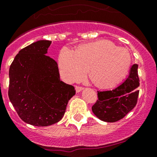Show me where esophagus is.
<instances>
[{"label":"esophagus","instance_id":"1","mask_svg":"<svg viewBox=\"0 0 157 157\" xmlns=\"http://www.w3.org/2000/svg\"><path fill=\"white\" fill-rule=\"evenodd\" d=\"M83 89H84V87H80V86H76V87H75V90H76V92H78V93L82 91Z\"/></svg>","mask_w":157,"mask_h":157}]
</instances>
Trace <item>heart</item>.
I'll return each instance as SVG.
<instances>
[{"mask_svg":"<svg viewBox=\"0 0 157 157\" xmlns=\"http://www.w3.org/2000/svg\"><path fill=\"white\" fill-rule=\"evenodd\" d=\"M131 63L129 52L108 40L81 45L77 50L65 46L58 56L61 76L68 82L82 78L90 68L91 78L103 87L114 86L127 73Z\"/></svg>","mask_w":157,"mask_h":157,"instance_id":"b5f03b06","label":"heart"}]
</instances>
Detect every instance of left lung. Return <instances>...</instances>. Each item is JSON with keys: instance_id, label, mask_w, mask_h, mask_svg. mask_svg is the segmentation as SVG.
Segmentation results:
<instances>
[{"instance_id": "left-lung-1", "label": "left lung", "mask_w": 157, "mask_h": 157, "mask_svg": "<svg viewBox=\"0 0 157 157\" xmlns=\"http://www.w3.org/2000/svg\"><path fill=\"white\" fill-rule=\"evenodd\" d=\"M139 78L138 65L133 64L129 75L112 90L97 91L98 100L92 106V112L101 121L114 123L124 118L136 105L139 97Z\"/></svg>"}]
</instances>
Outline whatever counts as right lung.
<instances>
[{
  "instance_id": "right-lung-1",
  "label": "right lung",
  "mask_w": 157,
  "mask_h": 157,
  "mask_svg": "<svg viewBox=\"0 0 157 157\" xmlns=\"http://www.w3.org/2000/svg\"><path fill=\"white\" fill-rule=\"evenodd\" d=\"M49 40H39L18 52L9 70L8 96L19 117L28 124L47 126L64 115L75 94L60 81L58 63L47 56Z\"/></svg>"
}]
</instances>
